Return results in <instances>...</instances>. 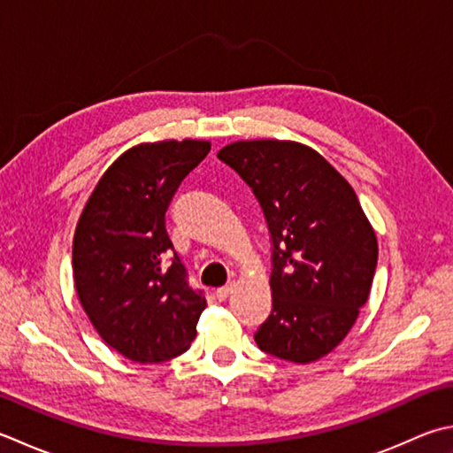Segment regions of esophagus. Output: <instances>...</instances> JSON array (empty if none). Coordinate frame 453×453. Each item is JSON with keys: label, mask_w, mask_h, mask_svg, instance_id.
Here are the masks:
<instances>
[{"label": "esophagus", "mask_w": 453, "mask_h": 453, "mask_svg": "<svg viewBox=\"0 0 453 453\" xmlns=\"http://www.w3.org/2000/svg\"><path fill=\"white\" fill-rule=\"evenodd\" d=\"M232 292H234V285H226V287L216 290V298L219 300V303H224V300H227V296L232 295Z\"/></svg>", "instance_id": "34e87169"}]
</instances>
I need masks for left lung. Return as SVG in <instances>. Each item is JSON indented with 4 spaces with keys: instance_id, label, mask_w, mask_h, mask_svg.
Returning a JSON list of instances; mask_svg holds the SVG:
<instances>
[{
    "instance_id": "obj_1",
    "label": "left lung",
    "mask_w": 453,
    "mask_h": 453,
    "mask_svg": "<svg viewBox=\"0 0 453 453\" xmlns=\"http://www.w3.org/2000/svg\"><path fill=\"white\" fill-rule=\"evenodd\" d=\"M218 158L253 190L269 227L273 310L255 343L295 363L327 356L356 324L377 267V237L356 192L292 141H237Z\"/></svg>"
}]
</instances>
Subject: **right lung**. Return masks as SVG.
I'll return each mask as SVG.
<instances>
[{"instance_id": "right-lung-1", "label": "right lung", "mask_w": 453, "mask_h": 453, "mask_svg": "<svg viewBox=\"0 0 453 453\" xmlns=\"http://www.w3.org/2000/svg\"><path fill=\"white\" fill-rule=\"evenodd\" d=\"M208 141H161L129 149L97 182L73 247L74 285L102 340L123 357L161 363L196 338L203 292L166 234V210Z\"/></svg>"}]
</instances>
